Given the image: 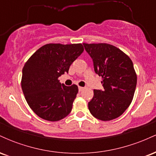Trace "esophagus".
Returning <instances> with one entry per match:
<instances>
[{
    "mask_svg": "<svg viewBox=\"0 0 156 156\" xmlns=\"http://www.w3.org/2000/svg\"><path fill=\"white\" fill-rule=\"evenodd\" d=\"M83 87H78V90H79V92H81V91L83 90Z\"/></svg>",
    "mask_w": 156,
    "mask_h": 156,
    "instance_id": "1",
    "label": "esophagus"
}]
</instances>
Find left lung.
<instances>
[{
    "instance_id": "1",
    "label": "left lung",
    "mask_w": 156,
    "mask_h": 156,
    "mask_svg": "<svg viewBox=\"0 0 156 156\" xmlns=\"http://www.w3.org/2000/svg\"><path fill=\"white\" fill-rule=\"evenodd\" d=\"M83 46L92 58L94 72L102 77L103 87V90H94L89 110L100 120H112L122 115L133 100L137 82L133 62L112 44L84 43Z\"/></svg>"
}]
</instances>
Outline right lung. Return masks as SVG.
I'll use <instances>...</instances> for the list:
<instances>
[{"instance_id": "add662e5", "label": "right lung", "mask_w": 156, "mask_h": 156, "mask_svg": "<svg viewBox=\"0 0 156 156\" xmlns=\"http://www.w3.org/2000/svg\"><path fill=\"white\" fill-rule=\"evenodd\" d=\"M81 44H47L30 57L23 68L21 86L33 112L45 120L55 122L71 112L78 87L61 83L58 77L67 73L83 53Z\"/></svg>"}]
</instances>
